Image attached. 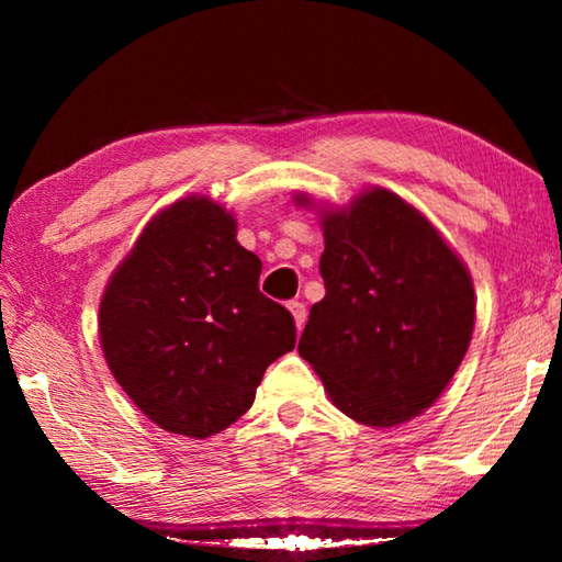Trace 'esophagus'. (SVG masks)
Listing matches in <instances>:
<instances>
[{
    "mask_svg": "<svg viewBox=\"0 0 562 562\" xmlns=\"http://www.w3.org/2000/svg\"><path fill=\"white\" fill-rule=\"evenodd\" d=\"M290 312H292V317H294V325H297V329H302L304 327V319H307V310H304V304L302 302H290Z\"/></svg>",
    "mask_w": 562,
    "mask_h": 562,
    "instance_id": "esophagus-1",
    "label": "esophagus"
}]
</instances>
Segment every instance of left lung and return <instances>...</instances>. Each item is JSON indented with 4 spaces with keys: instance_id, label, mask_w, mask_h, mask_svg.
Listing matches in <instances>:
<instances>
[{
    "instance_id": "1",
    "label": "left lung",
    "mask_w": 562,
    "mask_h": 562,
    "mask_svg": "<svg viewBox=\"0 0 562 562\" xmlns=\"http://www.w3.org/2000/svg\"><path fill=\"white\" fill-rule=\"evenodd\" d=\"M310 205L307 195H297ZM325 300L312 304L300 357L359 424H404L449 386L471 345L475 297L439 231L392 190L322 211Z\"/></svg>"
}]
</instances>
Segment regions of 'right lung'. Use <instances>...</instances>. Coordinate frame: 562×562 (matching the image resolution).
Here are the masks:
<instances>
[{
  "label": "right lung",
  "instance_id": "1",
  "mask_svg": "<svg viewBox=\"0 0 562 562\" xmlns=\"http://www.w3.org/2000/svg\"><path fill=\"white\" fill-rule=\"evenodd\" d=\"M205 195L160 211L111 274L99 310L111 374L150 422L207 439L255 402L265 369L294 349V319L260 292L262 262Z\"/></svg>",
  "mask_w": 562,
  "mask_h": 562
}]
</instances>
